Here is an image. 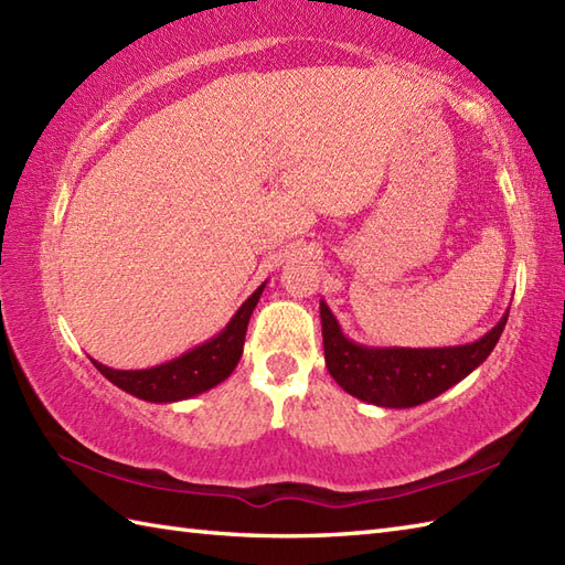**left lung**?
I'll return each instance as SVG.
<instances>
[{"instance_id":"8db88e82","label":"left lung","mask_w":565,"mask_h":565,"mask_svg":"<svg viewBox=\"0 0 565 565\" xmlns=\"http://www.w3.org/2000/svg\"><path fill=\"white\" fill-rule=\"evenodd\" d=\"M320 320L328 371L347 393L381 407H415L437 398L486 362L505 330L508 313L481 340L437 350L356 344L344 338L326 301H320Z\"/></svg>"}]
</instances>
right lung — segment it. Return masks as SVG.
Wrapping results in <instances>:
<instances>
[{
  "label": "right lung",
  "mask_w": 565,
  "mask_h": 565,
  "mask_svg": "<svg viewBox=\"0 0 565 565\" xmlns=\"http://www.w3.org/2000/svg\"><path fill=\"white\" fill-rule=\"evenodd\" d=\"M264 284L247 298L243 306L237 308L233 320L227 322V326L215 334L213 340L194 347V350L172 359V362L152 366V369H138V371H118V369L94 362V359L92 362L106 379L114 383V386L136 395L140 401L174 403V401L194 398V395L218 386L221 381H225L233 374L239 356H243L247 322L264 291Z\"/></svg>",
  "instance_id": "add662e5"
}]
</instances>
